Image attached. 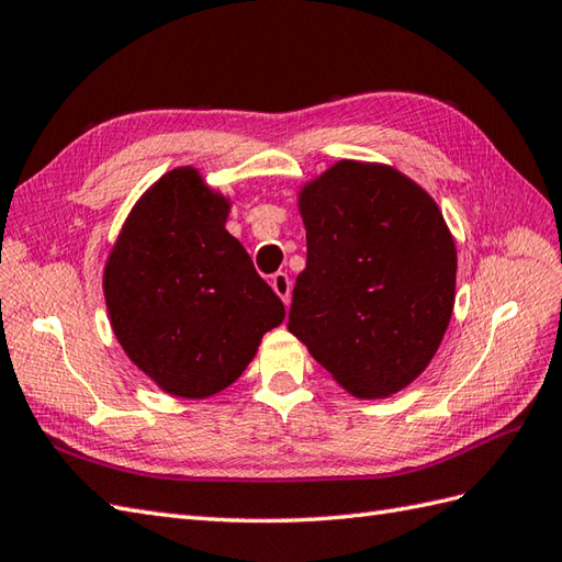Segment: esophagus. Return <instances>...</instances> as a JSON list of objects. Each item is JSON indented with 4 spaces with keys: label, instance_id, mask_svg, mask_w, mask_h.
I'll list each match as a JSON object with an SVG mask.
<instances>
[{
    "label": "esophagus",
    "instance_id": "esophagus-1",
    "mask_svg": "<svg viewBox=\"0 0 562 562\" xmlns=\"http://www.w3.org/2000/svg\"><path fill=\"white\" fill-rule=\"evenodd\" d=\"M270 284H272V290H276V294L284 301V304H290V299H292L290 276H286V272H276V276L270 278Z\"/></svg>",
    "mask_w": 562,
    "mask_h": 562
}]
</instances>
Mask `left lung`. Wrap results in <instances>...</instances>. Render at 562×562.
<instances>
[{"instance_id": "8db88e82", "label": "left lung", "mask_w": 562, "mask_h": 562, "mask_svg": "<svg viewBox=\"0 0 562 562\" xmlns=\"http://www.w3.org/2000/svg\"><path fill=\"white\" fill-rule=\"evenodd\" d=\"M306 268L290 333L358 398L392 396L437 353L456 294V244L423 187L339 161L304 187Z\"/></svg>"}]
</instances>
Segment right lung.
<instances>
[{"label":"right lung","mask_w":562,"mask_h":562,"mask_svg":"<svg viewBox=\"0 0 562 562\" xmlns=\"http://www.w3.org/2000/svg\"><path fill=\"white\" fill-rule=\"evenodd\" d=\"M227 199L194 168L154 182L104 270L111 327L164 392L204 398L233 384L284 306L227 233Z\"/></svg>","instance_id":"right-lung-1"}]
</instances>
